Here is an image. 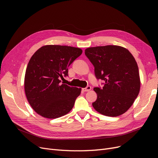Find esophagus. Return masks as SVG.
I'll return each instance as SVG.
<instances>
[{"instance_id": "34e87169", "label": "esophagus", "mask_w": 158, "mask_h": 158, "mask_svg": "<svg viewBox=\"0 0 158 158\" xmlns=\"http://www.w3.org/2000/svg\"><path fill=\"white\" fill-rule=\"evenodd\" d=\"M91 89H92V88H91V86H89V85H88V86H87L86 88H83L82 90L84 91V92H89V90H91Z\"/></svg>"}]
</instances>
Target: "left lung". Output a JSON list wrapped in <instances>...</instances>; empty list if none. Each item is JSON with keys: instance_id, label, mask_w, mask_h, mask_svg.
Listing matches in <instances>:
<instances>
[{"instance_id": "8db88e82", "label": "left lung", "mask_w": 158, "mask_h": 158, "mask_svg": "<svg viewBox=\"0 0 158 158\" xmlns=\"http://www.w3.org/2000/svg\"><path fill=\"white\" fill-rule=\"evenodd\" d=\"M85 55L94 66L97 79L103 80L97 94L94 108L103 115L118 117L128 111L140 89V80L135 59L127 49L117 45L89 47Z\"/></svg>"}]
</instances>
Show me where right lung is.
Returning <instances> with one entry per match:
<instances>
[{"label":"right lung","instance_id":"1","mask_svg":"<svg viewBox=\"0 0 158 158\" xmlns=\"http://www.w3.org/2000/svg\"><path fill=\"white\" fill-rule=\"evenodd\" d=\"M82 53L80 48L63 45L41 47L28 63L24 78L28 102L40 115L56 118L73 109L81 88L61 84L68 67Z\"/></svg>","mask_w":158,"mask_h":158}]
</instances>
